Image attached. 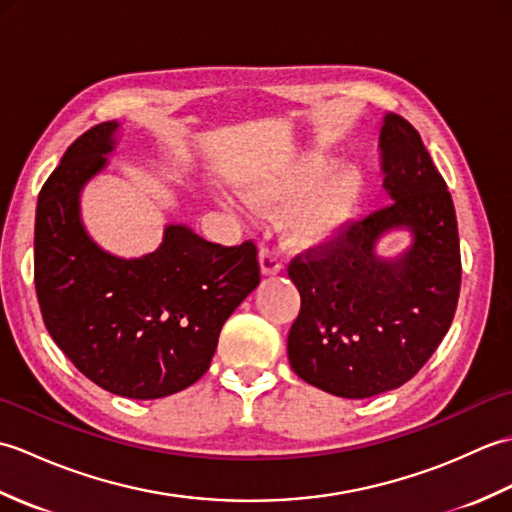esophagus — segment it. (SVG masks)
Here are the masks:
<instances>
[{"instance_id": "obj_1", "label": "esophagus", "mask_w": 512, "mask_h": 512, "mask_svg": "<svg viewBox=\"0 0 512 512\" xmlns=\"http://www.w3.org/2000/svg\"><path fill=\"white\" fill-rule=\"evenodd\" d=\"M259 268H262V275L270 277V275H277L281 270V262L275 250H270L266 246L259 248Z\"/></svg>"}]
</instances>
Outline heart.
I'll return each mask as SVG.
<instances>
[{
    "label": "heart",
    "mask_w": 512,
    "mask_h": 512,
    "mask_svg": "<svg viewBox=\"0 0 512 512\" xmlns=\"http://www.w3.org/2000/svg\"><path fill=\"white\" fill-rule=\"evenodd\" d=\"M328 167L330 160L325 156L306 154L284 169L246 178L242 182V193L257 209L275 211L305 193ZM365 187L367 182L361 167L352 162L334 167L319 185L312 190L309 188L311 191L307 190L309 193L290 209L286 217L290 242L310 246L334 237L356 215L363 202Z\"/></svg>",
    "instance_id": "obj_1"
}]
</instances>
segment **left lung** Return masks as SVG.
I'll use <instances>...</instances> for the list:
<instances>
[{
	"label": "left lung",
	"instance_id": "8db88e82",
	"mask_svg": "<svg viewBox=\"0 0 512 512\" xmlns=\"http://www.w3.org/2000/svg\"><path fill=\"white\" fill-rule=\"evenodd\" d=\"M380 158L391 202L288 266L301 295L290 367L341 398H372L416 376L449 332L460 297L451 193L420 134L398 114L383 118ZM398 227L412 244L396 258L376 256L377 239Z\"/></svg>",
	"mask_w": 512,
	"mask_h": 512
}]
</instances>
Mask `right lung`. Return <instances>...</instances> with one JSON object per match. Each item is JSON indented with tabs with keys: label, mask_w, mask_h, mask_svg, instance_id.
<instances>
[{
	"label": "right lung",
	"mask_w": 512,
	"mask_h": 512,
	"mask_svg": "<svg viewBox=\"0 0 512 512\" xmlns=\"http://www.w3.org/2000/svg\"><path fill=\"white\" fill-rule=\"evenodd\" d=\"M116 121L65 151L37 200L35 288L43 323L81 374L116 396L165 398L202 378L224 321L259 286L253 242L220 246L167 224L143 257L107 253L85 231L81 191L107 167Z\"/></svg>",
	"instance_id": "obj_1"
}]
</instances>
